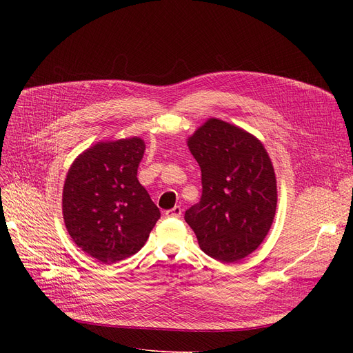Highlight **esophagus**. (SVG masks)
<instances>
[{"mask_svg": "<svg viewBox=\"0 0 353 353\" xmlns=\"http://www.w3.org/2000/svg\"><path fill=\"white\" fill-rule=\"evenodd\" d=\"M167 217H172V219H179V217H181V208L180 206H174L173 209H170V210H165V213H164Z\"/></svg>", "mask_w": 353, "mask_h": 353, "instance_id": "34e87169", "label": "esophagus"}]
</instances>
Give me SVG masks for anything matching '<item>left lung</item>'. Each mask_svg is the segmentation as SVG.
Wrapping results in <instances>:
<instances>
[{"label":"left lung","instance_id":"8db88e82","mask_svg":"<svg viewBox=\"0 0 353 353\" xmlns=\"http://www.w3.org/2000/svg\"><path fill=\"white\" fill-rule=\"evenodd\" d=\"M201 170V199L184 213L200 249L223 263L254 252L269 233L276 176L262 141L243 128L209 119L188 139Z\"/></svg>","mask_w":353,"mask_h":353}]
</instances>
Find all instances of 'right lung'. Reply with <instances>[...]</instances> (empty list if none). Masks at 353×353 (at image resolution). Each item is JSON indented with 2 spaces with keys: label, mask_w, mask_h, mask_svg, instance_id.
Masks as SVG:
<instances>
[{
  "label": "right lung",
  "mask_w": 353,
  "mask_h": 353,
  "mask_svg": "<svg viewBox=\"0 0 353 353\" xmlns=\"http://www.w3.org/2000/svg\"><path fill=\"white\" fill-rule=\"evenodd\" d=\"M140 137L100 141L72 161L63 189L72 242L103 263H116L145 243L160 210L137 179Z\"/></svg>",
  "instance_id": "right-lung-1"
}]
</instances>
